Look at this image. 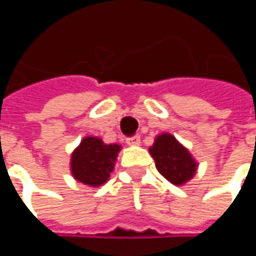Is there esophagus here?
<instances>
[{
	"mask_svg": "<svg viewBox=\"0 0 256 256\" xmlns=\"http://www.w3.org/2000/svg\"><path fill=\"white\" fill-rule=\"evenodd\" d=\"M126 144L128 145H131V146H136V145H140L141 144V138L138 136V135H134L131 138H128L126 140Z\"/></svg>",
	"mask_w": 256,
	"mask_h": 256,
	"instance_id": "esophagus-1",
	"label": "esophagus"
}]
</instances>
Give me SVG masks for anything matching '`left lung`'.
<instances>
[{
	"mask_svg": "<svg viewBox=\"0 0 256 256\" xmlns=\"http://www.w3.org/2000/svg\"><path fill=\"white\" fill-rule=\"evenodd\" d=\"M150 154L155 160L158 172L174 185L181 186L195 176L198 162L171 134L156 135L152 146H150Z\"/></svg>",
	"mask_w": 256,
	"mask_h": 256,
	"instance_id": "obj_1",
	"label": "left lung"
}]
</instances>
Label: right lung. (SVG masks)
Segmentation results:
<instances>
[{
  "instance_id": "obj_1",
  "label": "right lung",
  "mask_w": 256,
  "mask_h": 256,
  "mask_svg": "<svg viewBox=\"0 0 256 256\" xmlns=\"http://www.w3.org/2000/svg\"><path fill=\"white\" fill-rule=\"evenodd\" d=\"M120 151V144H105L101 138L88 135L71 154V175L84 185L101 186L110 180Z\"/></svg>"
}]
</instances>
